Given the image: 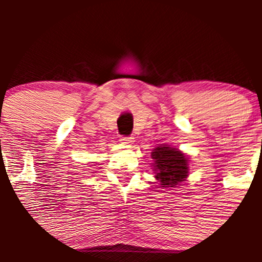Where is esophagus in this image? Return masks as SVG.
<instances>
[{
	"instance_id": "34e87169",
	"label": "esophagus",
	"mask_w": 262,
	"mask_h": 262,
	"mask_svg": "<svg viewBox=\"0 0 262 262\" xmlns=\"http://www.w3.org/2000/svg\"><path fill=\"white\" fill-rule=\"evenodd\" d=\"M132 142H133V138H130V137H121L120 138L121 144H130Z\"/></svg>"
}]
</instances>
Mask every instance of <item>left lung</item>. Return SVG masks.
Masks as SVG:
<instances>
[{
	"instance_id": "8db88e82",
	"label": "left lung",
	"mask_w": 262,
	"mask_h": 262,
	"mask_svg": "<svg viewBox=\"0 0 262 262\" xmlns=\"http://www.w3.org/2000/svg\"><path fill=\"white\" fill-rule=\"evenodd\" d=\"M150 157L153 158L156 180L160 181L163 189L176 187L189 176V158L176 148L162 144L153 149Z\"/></svg>"
}]
</instances>
